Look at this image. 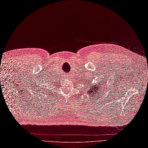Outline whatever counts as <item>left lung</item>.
<instances>
[{
    "label": "left lung",
    "instance_id": "obj_1",
    "mask_svg": "<svg viewBox=\"0 0 148 148\" xmlns=\"http://www.w3.org/2000/svg\"><path fill=\"white\" fill-rule=\"evenodd\" d=\"M101 85H102V84L100 85L99 86L101 87ZM97 86H99V85H98L97 84V86H96V85H93V86L92 87V88H89V94H90V93L96 92H97L98 90H98V89H99V88H97ZM90 87H91V85H90ZM96 94H97V93H96Z\"/></svg>",
    "mask_w": 148,
    "mask_h": 148
}]
</instances>
